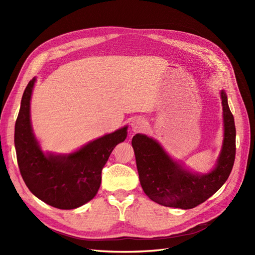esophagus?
Returning a JSON list of instances; mask_svg holds the SVG:
<instances>
[{
    "label": "esophagus",
    "mask_w": 255,
    "mask_h": 255,
    "mask_svg": "<svg viewBox=\"0 0 255 255\" xmlns=\"http://www.w3.org/2000/svg\"><path fill=\"white\" fill-rule=\"evenodd\" d=\"M130 128H132V130L134 133L141 132L144 128V123L140 118H134L132 119V122H130Z\"/></svg>",
    "instance_id": "esophagus-1"
}]
</instances>
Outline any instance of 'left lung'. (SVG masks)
Here are the masks:
<instances>
[{
  "label": "left lung",
  "mask_w": 255,
  "mask_h": 255,
  "mask_svg": "<svg viewBox=\"0 0 255 255\" xmlns=\"http://www.w3.org/2000/svg\"><path fill=\"white\" fill-rule=\"evenodd\" d=\"M223 141L215 167L207 173L192 172L173 159L160 143L144 134L132 139L140 185L152 201L168 207L189 210L218 191L232 171L235 160L236 129L225 90L220 91Z\"/></svg>",
  "instance_id": "obj_1"
}]
</instances>
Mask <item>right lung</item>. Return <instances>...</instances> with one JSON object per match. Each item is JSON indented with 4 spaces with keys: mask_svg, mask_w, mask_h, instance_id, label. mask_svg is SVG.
<instances>
[{
    "mask_svg": "<svg viewBox=\"0 0 255 255\" xmlns=\"http://www.w3.org/2000/svg\"><path fill=\"white\" fill-rule=\"evenodd\" d=\"M36 78L23 92L14 126V148L20 173L27 188L41 201L60 210H73L94 199L111 153L125 141L128 126L84 144L72 153L43 152L30 121V99Z\"/></svg>",
    "mask_w": 255,
    "mask_h": 255,
    "instance_id": "right-lung-1",
    "label": "right lung"
}]
</instances>
